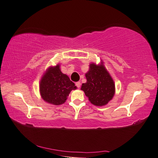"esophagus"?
Listing matches in <instances>:
<instances>
[{"instance_id":"esophagus-1","label":"esophagus","mask_w":158,"mask_h":158,"mask_svg":"<svg viewBox=\"0 0 158 158\" xmlns=\"http://www.w3.org/2000/svg\"><path fill=\"white\" fill-rule=\"evenodd\" d=\"M75 84H76L77 87V88H80V87H81V83H80L79 81H78V82H77V83H75Z\"/></svg>"}]
</instances>
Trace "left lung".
<instances>
[{"label":"left lung","mask_w":158,"mask_h":158,"mask_svg":"<svg viewBox=\"0 0 158 158\" xmlns=\"http://www.w3.org/2000/svg\"><path fill=\"white\" fill-rule=\"evenodd\" d=\"M85 77L87 82L83 83L81 89L89 101L96 106L106 105L115 94V84L104 66L91 64Z\"/></svg>","instance_id":"8db88e82"}]
</instances>
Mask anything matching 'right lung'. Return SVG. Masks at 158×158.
<instances>
[{
    "instance_id": "1",
    "label": "right lung",
    "mask_w": 158,
    "mask_h": 158,
    "mask_svg": "<svg viewBox=\"0 0 158 158\" xmlns=\"http://www.w3.org/2000/svg\"><path fill=\"white\" fill-rule=\"evenodd\" d=\"M76 89L75 83L61 72L59 65L49 68L40 83L42 98L53 105H62L66 101L71 90Z\"/></svg>"
}]
</instances>
